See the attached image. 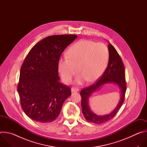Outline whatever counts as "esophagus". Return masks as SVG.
Instances as JSON below:
<instances>
[{"label":"esophagus","mask_w":147,"mask_h":147,"mask_svg":"<svg viewBox=\"0 0 147 147\" xmlns=\"http://www.w3.org/2000/svg\"><path fill=\"white\" fill-rule=\"evenodd\" d=\"M78 90H79L78 88H76V87H72L71 89V91L72 92H77V91H78Z\"/></svg>","instance_id":"esophagus-1"}]
</instances>
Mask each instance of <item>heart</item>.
I'll return each instance as SVG.
<instances>
[{"label": "heart", "instance_id": "b5f03b06", "mask_svg": "<svg viewBox=\"0 0 147 147\" xmlns=\"http://www.w3.org/2000/svg\"><path fill=\"white\" fill-rule=\"evenodd\" d=\"M109 52L102 43L81 40L68 51L67 57L60 59L59 70L63 81L69 82L77 71L76 82L81 84L87 80L92 83L98 80L108 65Z\"/></svg>", "mask_w": 147, "mask_h": 147}]
</instances>
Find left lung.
I'll use <instances>...</instances> for the list:
<instances>
[{"label":"left lung","instance_id":"8db88e82","mask_svg":"<svg viewBox=\"0 0 147 147\" xmlns=\"http://www.w3.org/2000/svg\"><path fill=\"white\" fill-rule=\"evenodd\" d=\"M108 50L109 52L108 65L102 76L96 83L83 88L80 92L82 112L84 117L87 121L98 124L108 121L114 117L122 105L126 91L124 66L122 60L116 49L110 43L108 44ZM109 82L116 83L120 88L121 99L117 107L111 113L103 116L96 115L89 108V98L92 93L98 90L102 85Z\"/></svg>","mask_w":147,"mask_h":147}]
</instances>
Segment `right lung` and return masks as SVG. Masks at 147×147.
<instances>
[{
    "label": "right lung",
    "instance_id": "add662e5",
    "mask_svg": "<svg viewBox=\"0 0 147 147\" xmlns=\"http://www.w3.org/2000/svg\"><path fill=\"white\" fill-rule=\"evenodd\" d=\"M76 35H55L39 41L30 50L21 67L17 91L26 115L39 123H49L59 115L71 95L69 87L59 82V61Z\"/></svg>",
    "mask_w": 147,
    "mask_h": 147
}]
</instances>
